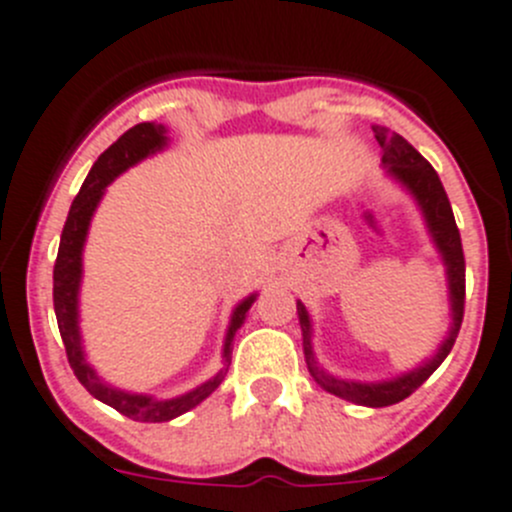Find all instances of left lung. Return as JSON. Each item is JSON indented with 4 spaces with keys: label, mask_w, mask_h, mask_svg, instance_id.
I'll use <instances>...</instances> for the list:
<instances>
[{
    "label": "left lung",
    "mask_w": 512,
    "mask_h": 512,
    "mask_svg": "<svg viewBox=\"0 0 512 512\" xmlns=\"http://www.w3.org/2000/svg\"><path fill=\"white\" fill-rule=\"evenodd\" d=\"M373 134L378 139V144H381V162L386 167V175L393 177L414 198V203L419 205L426 231H429L437 253L442 256L444 271H447L449 317H452L447 337L442 340L437 353L426 358L421 365H416V368L406 370V373H398L393 378H386V381H348V378L332 375L330 370H325L317 363V355H314L312 345V317H309L307 307L299 299L297 314L299 327H302L304 360H307L309 375H312L314 381L320 383L332 396L353 401L358 406L383 409V406H393V403L409 398L444 363V358L452 350L464 317V253L462 238H459L457 223H454L452 205H449L447 192H444L442 180L434 172V167L401 134H396V131L386 129V126H373Z\"/></svg>",
    "instance_id": "1"
}]
</instances>
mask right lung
Masks as SVG:
<instances>
[{
    "label": "right lung",
    "mask_w": 512,
    "mask_h": 512,
    "mask_svg": "<svg viewBox=\"0 0 512 512\" xmlns=\"http://www.w3.org/2000/svg\"><path fill=\"white\" fill-rule=\"evenodd\" d=\"M170 144L167 137V126L154 124V121H144V124L131 126L124 131L114 144H111L101 157L93 162L91 172H88L86 182H83L81 192L75 195L73 205H70L68 220L63 225V236H60L58 248V261H55L53 271V304H55V317H58L60 337H63L65 353H68V363L73 368L75 378L83 383L93 398L101 403L116 409L119 414L129 416L134 421H147V424H159V421H172L177 416L187 414L195 409L198 403H203L215 388L223 383L228 365H231L233 353V337L241 330L246 322V314L251 304L256 302L259 294L253 292L243 297L241 302L233 307L231 322L225 330L223 340V368L208 378L205 383L195 386L192 391L182 393L175 398H154L149 393H131L121 391V388L111 386L96 373L91 363L86 360V350H83V335H81V279H83V246H86L88 228H91V218L96 213L98 203H101L103 192L121 172L129 167L139 164L142 159L152 157V154L162 152Z\"/></svg>",
    "instance_id": "obj_1"
}]
</instances>
